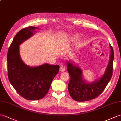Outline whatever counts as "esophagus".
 I'll use <instances>...</instances> for the list:
<instances>
[{
    "label": "esophagus",
    "instance_id": "obj_1",
    "mask_svg": "<svg viewBox=\"0 0 121 121\" xmlns=\"http://www.w3.org/2000/svg\"><path fill=\"white\" fill-rule=\"evenodd\" d=\"M65 66H64L63 65H61V66H60V71H61V72H64L65 71Z\"/></svg>",
    "mask_w": 121,
    "mask_h": 121
}]
</instances>
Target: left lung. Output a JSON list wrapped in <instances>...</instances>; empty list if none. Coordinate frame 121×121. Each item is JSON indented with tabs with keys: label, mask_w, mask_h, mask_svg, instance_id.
<instances>
[{
	"label": "left lung",
	"mask_w": 121,
	"mask_h": 121,
	"mask_svg": "<svg viewBox=\"0 0 121 121\" xmlns=\"http://www.w3.org/2000/svg\"><path fill=\"white\" fill-rule=\"evenodd\" d=\"M110 59L106 72L102 78L91 83H86L82 78L81 71L78 67L68 62L67 71L69 74L68 85L69 93L75 100L85 102L95 99L102 93L110 81L113 74L114 52L111 45Z\"/></svg>",
	"instance_id": "8db88e82"
}]
</instances>
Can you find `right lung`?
Masks as SVG:
<instances>
[{
	"instance_id": "obj_1",
	"label": "right lung",
	"mask_w": 121,
	"mask_h": 121,
	"mask_svg": "<svg viewBox=\"0 0 121 121\" xmlns=\"http://www.w3.org/2000/svg\"><path fill=\"white\" fill-rule=\"evenodd\" d=\"M36 27L21 30L14 38L7 55L8 76L16 92L24 99L35 100L43 99L48 92L52 81L59 70V65L48 64L31 67L21 60L19 45L31 37Z\"/></svg>"
}]
</instances>
